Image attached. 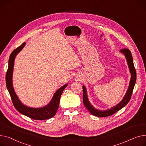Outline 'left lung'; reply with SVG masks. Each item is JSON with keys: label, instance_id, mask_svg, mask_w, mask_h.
<instances>
[{"label": "left lung", "instance_id": "left-lung-1", "mask_svg": "<svg viewBox=\"0 0 146 146\" xmlns=\"http://www.w3.org/2000/svg\"><path fill=\"white\" fill-rule=\"evenodd\" d=\"M119 52L123 54L127 60V64L128 66V69H129L130 74H131V79L129 83V86L127 90V92L125 94L124 97L122 99V100L117 104L116 106L111 107V108L108 110H101L96 108L94 107V106L91 104L90 102L87 95V91L86 87H85V85L82 86L83 89V102L84 104V106L86 107V108L89 111V112L95 116L97 117H108L110 116L112 114H114L115 113L117 112L118 111L121 110L122 108H123L125 106H126L128 102L130 100L132 92L134 87L135 83L136 81V71L135 70V68L133 64V59L132 57L131 53L130 50L128 49H123L119 50Z\"/></svg>", "mask_w": 146, "mask_h": 146}]
</instances>
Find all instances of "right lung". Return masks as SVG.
<instances>
[{
    "label": "right lung",
    "mask_w": 146,
    "mask_h": 146,
    "mask_svg": "<svg viewBox=\"0 0 146 146\" xmlns=\"http://www.w3.org/2000/svg\"><path fill=\"white\" fill-rule=\"evenodd\" d=\"M25 44V42L23 43L20 46L15 49L10 55L8 62V68L6 75V87L9 92L14 107L20 113L33 119L44 120V119H49L53 117L55 115L59 107L61 94L64 89L66 87L68 84L64 85L62 87L59 88L54 94L49 104L44 107L33 108L24 105L20 101L15 91L13 86L12 77L15 58L18 54L19 53L20 51H21V50L24 48Z\"/></svg>",
    "instance_id": "1"
}]
</instances>
